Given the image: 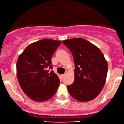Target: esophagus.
I'll list each match as a JSON object with an SVG mask.
<instances>
[{
	"instance_id": "obj_1",
	"label": "esophagus",
	"mask_w": 124,
	"mask_h": 124,
	"mask_svg": "<svg viewBox=\"0 0 124 124\" xmlns=\"http://www.w3.org/2000/svg\"><path fill=\"white\" fill-rule=\"evenodd\" d=\"M65 75H66V74H62V75H61V77H62V78H63L64 77Z\"/></svg>"
}]
</instances>
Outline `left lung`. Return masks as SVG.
Segmentation results:
<instances>
[{"label": "left lung", "mask_w": 124, "mask_h": 124, "mask_svg": "<svg viewBox=\"0 0 124 124\" xmlns=\"http://www.w3.org/2000/svg\"><path fill=\"white\" fill-rule=\"evenodd\" d=\"M70 50L75 64V78L67 86L72 97L81 102L96 98L106 81L108 64L103 54L95 45L82 38L62 41Z\"/></svg>", "instance_id": "left-lung-1"}]
</instances>
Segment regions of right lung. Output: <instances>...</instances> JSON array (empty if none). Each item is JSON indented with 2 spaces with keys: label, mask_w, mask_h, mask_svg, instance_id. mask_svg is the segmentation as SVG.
<instances>
[{
  "label": "right lung",
  "mask_w": 124,
  "mask_h": 124,
  "mask_svg": "<svg viewBox=\"0 0 124 124\" xmlns=\"http://www.w3.org/2000/svg\"><path fill=\"white\" fill-rule=\"evenodd\" d=\"M62 44L58 40H41L26 48L16 64L19 84L30 98L38 102L49 100L60 85L58 76L52 69L51 57Z\"/></svg>",
  "instance_id": "obj_1"
}]
</instances>
